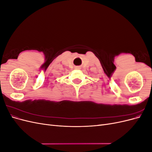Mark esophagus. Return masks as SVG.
<instances>
[{
    "mask_svg": "<svg viewBox=\"0 0 152 152\" xmlns=\"http://www.w3.org/2000/svg\"><path fill=\"white\" fill-rule=\"evenodd\" d=\"M75 68H76V69H80V68H79V67H78V66H77V67H76Z\"/></svg>",
    "mask_w": 152,
    "mask_h": 152,
    "instance_id": "1",
    "label": "esophagus"
}]
</instances>
